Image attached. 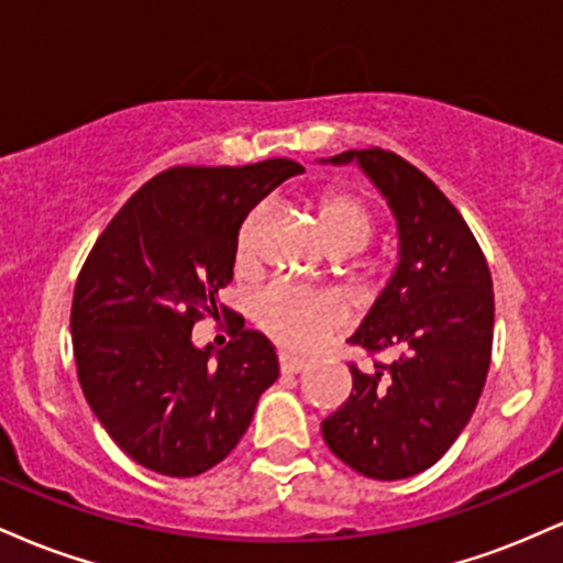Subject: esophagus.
Here are the masks:
<instances>
[{
  "mask_svg": "<svg viewBox=\"0 0 563 563\" xmlns=\"http://www.w3.org/2000/svg\"><path fill=\"white\" fill-rule=\"evenodd\" d=\"M307 363L299 357H290V354H280V371L286 373V376H294V373H303L307 371Z\"/></svg>",
  "mask_w": 563,
  "mask_h": 563,
  "instance_id": "esophagus-1",
  "label": "esophagus"
}]
</instances>
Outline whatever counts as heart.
<instances>
[{"mask_svg": "<svg viewBox=\"0 0 563 563\" xmlns=\"http://www.w3.org/2000/svg\"><path fill=\"white\" fill-rule=\"evenodd\" d=\"M314 214L322 241L333 254H354L371 241L376 219L371 206L354 192L331 187L314 200ZM256 232H260V211L243 219L235 235V264L251 267L256 256ZM254 318L269 339L290 352H312L333 335L341 322L339 307L328 296L314 290L273 283L254 301Z\"/></svg>", "mask_w": 563, "mask_h": 563, "instance_id": "obj_1", "label": "heart"}]
</instances>
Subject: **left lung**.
<instances>
[{
  "label": "left lung",
  "instance_id": "obj_1",
  "mask_svg": "<svg viewBox=\"0 0 563 563\" xmlns=\"http://www.w3.org/2000/svg\"><path fill=\"white\" fill-rule=\"evenodd\" d=\"M328 161H357L399 235L397 269L349 344L402 354L371 376L349 365L352 394L322 421V439L367 479H407L434 466L474 416L493 357V277L466 219L421 169L380 147Z\"/></svg>",
  "mask_w": 563,
  "mask_h": 563
}]
</instances>
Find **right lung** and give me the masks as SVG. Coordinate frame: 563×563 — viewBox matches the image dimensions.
I'll use <instances>...</instances> for the list:
<instances>
[{"label":"right lung","instance_id":"add662e5","mask_svg":"<svg viewBox=\"0 0 563 563\" xmlns=\"http://www.w3.org/2000/svg\"><path fill=\"white\" fill-rule=\"evenodd\" d=\"M303 169L172 166L121 206L89 251L70 307L79 384L102 429L140 466L198 476L235 450L262 391L277 380L267 335L219 307L235 235L260 200ZM222 308L233 341L191 344V325Z\"/></svg>","mask_w":563,"mask_h":563}]
</instances>
